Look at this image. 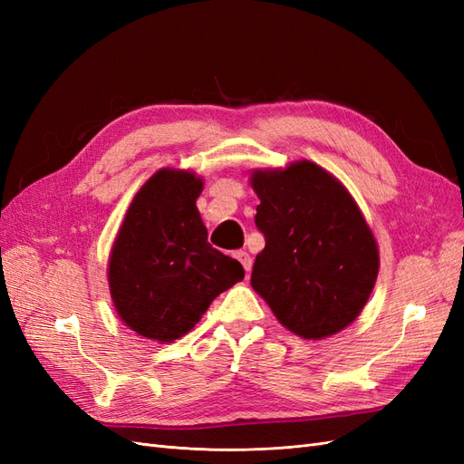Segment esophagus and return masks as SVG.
Instances as JSON below:
<instances>
[{
  "label": "esophagus",
  "instance_id": "1",
  "mask_svg": "<svg viewBox=\"0 0 464 464\" xmlns=\"http://www.w3.org/2000/svg\"><path fill=\"white\" fill-rule=\"evenodd\" d=\"M236 259L244 265L246 273H249V271H251V265H254V259H251V256L247 254V251H244V249L236 251Z\"/></svg>",
  "mask_w": 464,
  "mask_h": 464
}]
</instances>
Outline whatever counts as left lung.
I'll use <instances>...</instances> for the list:
<instances>
[{
  "label": "left lung",
  "instance_id": "obj_1",
  "mask_svg": "<svg viewBox=\"0 0 464 464\" xmlns=\"http://www.w3.org/2000/svg\"><path fill=\"white\" fill-rule=\"evenodd\" d=\"M251 188L265 236L251 286L302 339L343 331L363 310L379 271L375 237L353 195L310 160L256 170Z\"/></svg>",
  "mask_w": 464,
  "mask_h": 464
}]
</instances>
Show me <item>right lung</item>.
<instances>
[{
  "instance_id": "obj_1",
  "label": "right lung",
  "mask_w": 464,
  "mask_h": 464,
  "mask_svg": "<svg viewBox=\"0 0 464 464\" xmlns=\"http://www.w3.org/2000/svg\"><path fill=\"white\" fill-rule=\"evenodd\" d=\"M203 179L162 168L137 191L111 246L110 294L120 319L150 341L172 343L195 327L244 266L207 242L195 201Z\"/></svg>"
}]
</instances>
